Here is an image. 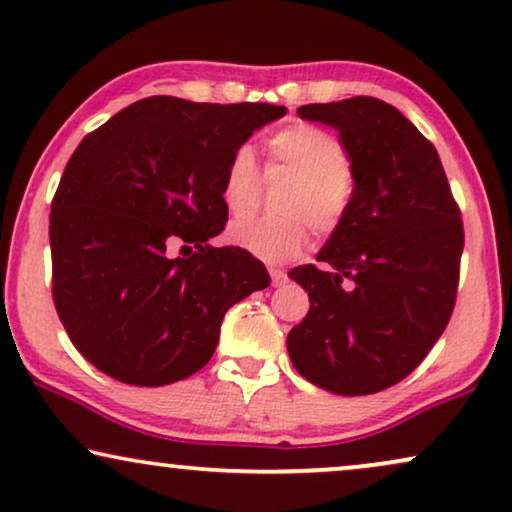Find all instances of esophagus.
Masks as SVG:
<instances>
[{
  "instance_id": "1",
  "label": "esophagus",
  "mask_w": 512,
  "mask_h": 512,
  "mask_svg": "<svg viewBox=\"0 0 512 512\" xmlns=\"http://www.w3.org/2000/svg\"><path fill=\"white\" fill-rule=\"evenodd\" d=\"M268 272L272 277V286H282L286 282V272L282 268H275V265H270Z\"/></svg>"
}]
</instances>
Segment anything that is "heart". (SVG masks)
I'll return each instance as SVG.
<instances>
[{"instance_id": "b5f03b06", "label": "heart", "mask_w": 512, "mask_h": 512, "mask_svg": "<svg viewBox=\"0 0 512 512\" xmlns=\"http://www.w3.org/2000/svg\"><path fill=\"white\" fill-rule=\"evenodd\" d=\"M268 172L291 174L279 188V214L249 216L228 228V240L268 263H282L314 235L331 237L345 226L356 202L359 177L345 146L310 123H291L268 137ZM261 193L254 151L247 144L230 153L221 181L223 205L233 216L251 212Z\"/></svg>"}]
</instances>
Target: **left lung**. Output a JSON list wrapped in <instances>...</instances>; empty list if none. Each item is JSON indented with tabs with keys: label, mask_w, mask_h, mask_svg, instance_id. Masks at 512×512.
Wrapping results in <instances>:
<instances>
[{
	"label": "left lung",
	"mask_w": 512,
	"mask_h": 512,
	"mask_svg": "<svg viewBox=\"0 0 512 512\" xmlns=\"http://www.w3.org/2000/svg\"><path fill=\"white\" fill-rule=\"evenodd\" d=\"M340 130L359 191L317 265L289 277L310 312L286 347L305 380L340 396L394 387L426 359L452 317L464 251L461 209L436 146L391 104L349 97L298 107Z\"/></svg>",
	"instance_id": "8db88e82"
}]
</instances>
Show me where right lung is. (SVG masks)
I'll list each match as a JSON object with an SVG mask.
<instances>
[{"instance_id":"add662e5","label":"right lung","mask_w":512,"mask_h":512,"mask_svg":"<svg viewBox=\"0 0 512 512\" xmlns=\"http://www.w3.org/2000/svg\"><path fill=\"white\" fill-rule=\"evenodd\" d=\"M284 111L156 95L76 146L48 223L53 303L104 375L163 387L198 373L230 307L270 284L249 251L209 240L228 221L230 153Z\"/></svg>"}]
</instances>
